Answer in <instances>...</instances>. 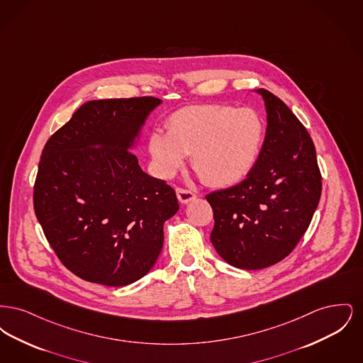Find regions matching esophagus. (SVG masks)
Masks as SVG:
<instances>
[{"label": "esophagus", "instance_id": "34e87169", "mask_svg": "<svg viewBox=\"0 0 363 363\" xmlns=\"http://www.w3.org/2000/svg\"><path fill=\"white\" fill-rule=\"evenodd\" d=\"M175 191H177L178 200H179L181 203H184V204H186V203H189V201L196 199V194H194L191 190L185 189V188H177Z\"/></svg>", "mask_w": 363, "mask_h": 363}]
</instances>
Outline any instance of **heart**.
<instances>
[{
    "instance_id": "heart-1",
    "label": "heart",
    "mask_w": 363,
    "mask_h": 363,
    "mask_svg": "<svg viewBox=\"0 0 363 363\" xmlns=\"http://www.w3.org/2000/svg\"><path fill=\"white\" fill-rule=\"evenodd\" d=\"M265 140V123L255 108L199 104L178 110L167 132H154L150 154L163 177H172L191 155V167L212 188L238 184L253 170Z\"/></svg>"
}]
</instances>
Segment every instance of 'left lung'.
Here are the masks:
<instances>
[{"label":"left lung","mask_w":363,"mask_h":363,"mask_svg":"<svg viewBox=\"0 0 363 363\" xmlns=\"http://www.w3.org/2000/svg\"><path fill=\"white\" fill-rule=\"evenodd\" d=\"M259 92L268 126L256 166L240 184L206 196L215 220L211 242L241 269L287 257L311 225L323 188L309 132L277 95Z\"/></svg>","instance_id":"8db88e82"}]
</instances>
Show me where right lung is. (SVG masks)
I'll list each match as a JSON object with an SVG mask.
<instances>
[{
	"label": "right lung",
	"mask_w": 363,
	"mask_h": 363,
	"mask_svg": "<svg viewBox=\"0 0 363 363\" xmlns=\"http://www.w3.org/2000/svg\"><path fill=\"white\" fill-rule=\"evenodd\" d=\"M162 101H91L48 140L34 184L35 215L60 261L110 287L148 274L163 223L178 211L166 181L144 173L129 147Z\"/></svg>",
	"instance_id": "obj_1"
}]
</instances>
